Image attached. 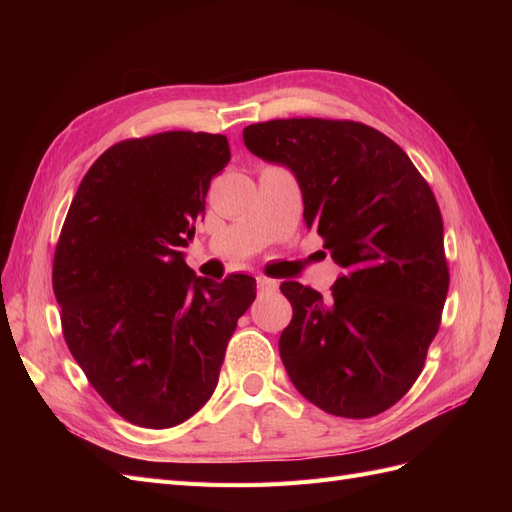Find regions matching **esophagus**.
Instances as JSON below:
<instances>
[{
    "label": "esophagus",
    "mask_w": 512,
    "mask_h": 512,
    "mask_svg": "<svg viewBox=\"0 0 512 512\" xmlns=\"http://www.w3.org/2000/svg\"><path fill=\"white\" fill-rule=\"evenodd\" d=\"M256 284H258V292L260 294H273L277 290V282L271 280V277H256Z\"/></svg>",
    "instance_id": "esophagus-1"
}]
</instances>
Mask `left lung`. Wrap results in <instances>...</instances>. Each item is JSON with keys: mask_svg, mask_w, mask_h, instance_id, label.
<instances>
[{"mask_svg": "<svg viewBox=\"0 0 512 512\" xmlns=\"http://www.w3.org/2000/svg\"><path fill=\"white\" fill-rule=\"evenodd\" d=\"M243 141L292 170L305 226L344 271L329 299L280 286L292 305L280 337L292 384L335 416L389 410L421 376L451 282L429 183L395 141L359 121L271 119L247 126Z\"/></svg>", "mask_w": 512, "mask_h": 512, "instance_id": "left-lung-1", "label": "left lung"}]
</instances>
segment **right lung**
<instances>
[{"label":"right lung","instance_id":"obj_1","mask_svg":"<svg viewBox=\"0 0 512 512\" xmlns=\"http://www.w3.org/2000/svg\"><path fill=\"white\" fill-rule=\"evenodd\" d=\"M228 162L222 134L128 138L91 164L61 226V331L89 384L132 425L175 427L207 404L256 299L254 277H196L179 252Z\"/></svg>","mask_w":512,"mask_h":512}]
</instances>
